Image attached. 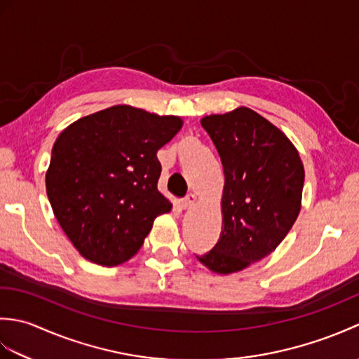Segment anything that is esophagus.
Instances as JSON below:
<instances>
[{"mask_svg":"<svg viewBox=\"0 0 359 359\" xmlns=\"http://www.w3.org/2000/svg\"><path fill=\"white\" fill-rule=\"evenodd\" d=\"M194 202H196V196L194 194H188L187 197H184V199L180 201V207L184 208V210H188Z\"/></svg>","mask_w":359,"mask_h":359,"instance_id":"34e87169","label":"esophagus"}]
</instances>
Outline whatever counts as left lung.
I'll use <instances>...</instances> for the list:
<instances>
[{"label": "left lung", "mask_w": 359, "mask_h": 359, "mask_svg": "<svg viewBox=\"0 0 359 359\" xmlns=\"http://www.w3.org/2000/svg\"><path fill=\"white\" fill-rule=\"evenodd\" d=\"M222 160L220 239L197 259L219 274L261 261L276 248L301 211L304 165L293 143L248 108L202 118Z\"/></svg>", "instance_id": "left-lung-1"}]
</instances>
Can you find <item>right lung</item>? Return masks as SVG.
Returning <instances> with one entry per match:
<instances>
[{
    "label": "right lung",
    "mask_w": 359,
    "mask_h": 359,
    "mask_svg": "<svg viewBox=\"0 0 359 359\" xmlns=\"http://www.w3.org/2000/svg\"><path fill=\"white\" fill-rule=\"evenodd\" d=\"M180 117L117 104L67 126L53 143L46 191L60 226L88 261L131 259L171 202L157 189V151Z\"/></svg>",
    "instance_id": "1"
}]
</instances>
